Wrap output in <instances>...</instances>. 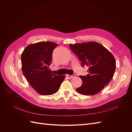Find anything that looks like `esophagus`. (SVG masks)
I'll return each mask as SVG.
<instances>
[{"label":"esophagus","mask_w":132,"mask_h":132,"mask_svg":"<svg viewBox=\"0 0 132 132\" xmlns=\"http://www.w3.org/2000/svg\"><path fill=\"white\" fill-rule=\"evenodd\" d=\"M76 77L75 74H73V75H67V77L68 79H71L73 78H74Z\"/></svg>","instance_id":"1"}]
</instances>
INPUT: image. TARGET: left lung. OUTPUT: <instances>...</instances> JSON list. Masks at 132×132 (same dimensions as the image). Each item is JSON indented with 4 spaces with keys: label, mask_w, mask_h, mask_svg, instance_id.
Returning a JSON list of instances; mask_svg holds the SVG:
<instances>
[{
    "label": "left lung",
    "mask_w": 132,
    "mask_h": 132,
    "mask_svg": "<svg viewBox=\"0 0 132 132\" xmlns=\"http://www.w3.org/2000/svg\"><path fill=\"white\" fill-rule=\"evenodd\" d=\"M71 50L81 62L82 67H89L86 76H80L82 81L77 89L79 93L94 95L98 93L112 79L116 69V61L110 52L96 42L69 45Z\"/></svg>",
    "instance_id": "1"
}]
</instances>
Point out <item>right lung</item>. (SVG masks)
I'll return each instance as SVG.
<instances>
[{
    "mask_svg": "<svg viewBox=\"0 0 132 132\" xmlns=\"http://www.w3.org/2000/svg\"><path fill=\"white\" fill-rule=\"evenodd\" d=\"M57 46V44L50 41L39 42L27 46L21 54L23 74L31 86L41 95L57 93L65 78L64 75L52 73L48 67Z\"/></svg>",
    "mask_w": 132,
    "mask_h": 132,
    "instance_id": "1",
    "label": "right lung"
}]
</instances>
